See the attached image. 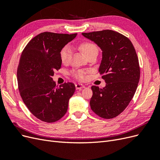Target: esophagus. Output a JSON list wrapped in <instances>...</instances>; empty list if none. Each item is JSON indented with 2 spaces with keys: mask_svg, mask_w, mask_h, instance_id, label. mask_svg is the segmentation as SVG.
I'll return each instance as SVG.
<instances>
[{
  "mask_svg": "<svg viewBox=\"0 0 160 160\" xmlns=\"http://www.w3.org/2000/svg\"><path fill=\"white\" fill-rule=\"evenodd\" d=\"M75 88L77 89L78 90H81V89H83L85 88V86L83 85H82L81 83H76L75 84Z\"/></svg>",
  "mask_w": 160,
  "mask_h": 160,
  "instance_id": "obj_1",
  "label": "esophagus"
}]
</instances>
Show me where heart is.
<instances>
[{
	"label": "heart",
	"instance_id": "heart-1",
	"mask_svg": "<svg viewBox=\"0 0 160 160\" xmlns=\"http://www.w3.org/2000/svg\"><path fill=\"white\" fill-rule=\"evenodd\" d=\"M80 49L83 51L85 55L87 57L91 53L93 52H98V48L96 46L95 43L89 42V41H85L81 42L79 45ZM71 55V50L69 45H66L63 48L60 52L61 60L62 63L66 64L70 60ZM88 71H82V70H75L72 71V74L76 79L79 80H84L85 79V74Z\"/></svg>",
	"mask_w": 160,
	"mask_h": 160
}]
</instances>
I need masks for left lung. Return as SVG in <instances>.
Segmentation results:
<instances>
[{
	"instance_id": "8db88e82",
	"label": "left lung",
	"mask_w": 160,
	"mask_h": 160,
	"mask_svg": "<svg viewBox=\"0 0 160 160\" xmlns=\"http://www.w3.org/2000/svg\"><path fill=\"white\" fill-rule=\"evenodd\" d=\"M102 51L99 72L106 85L92 86L91 109L99 117L112 119L128 107L136 91L140 68L136 51L128 37L111 30L82 33Z\"/></svg>"
}]
</instances>
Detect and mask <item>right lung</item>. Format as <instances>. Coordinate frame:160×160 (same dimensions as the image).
Segmentation results:
<instances>
[{
  "mask_svg": "<svg viewBox=\"0 0 160 160\" xmlns=\"http://www.w3.org/2000/svg\"><path fill=\"white\" fill-rule=\"evenodd\" d=\"M76 36L41 32L22 52L17 69L18 90L28 110L42 122L53 123L63 117L75 91L70 82L57 87L52 76L61 67V51Z\"/></svg>",
  "mask_w": 160,
  "mask_h": 160,
  "instance_id": "add662e5",
  "label": "right lung"
}]
</instances>
